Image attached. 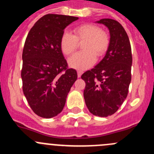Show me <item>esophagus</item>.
Masks as SVG:
<instances>
[{"mask_svg": "<svg viewBox=\"0 0 154 154\" xmlns=\"http://www.w3.org/2000/svg\"><path fill=\"white\" fill-rule=\"evenodd\" d=\"M82 73H83V72L81 71V70H78V71H77V75H78L79 78H80V77H81V75Z\"/></svg>", "mask_w": 154, "mask_h": 154, "instance_id": "34e87169", "label": "esophagus"}]
</instances>
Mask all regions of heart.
Returning a JSON list of instances; mask_svg holds the SVG:
<instances>
[{
    "label": "heart",
    "instance_id": "heart-1",
    "mask_svg": "<svg viewBox=\"0 0 154 154\" xmlns=\"http://www.w3.org/2000/svg\"><path fill=\"white\" fill-rule=\"evenodd\" d=\"M83 41V51L75 53L69 60V66L75 69H86L95 63L96 56H104L109 47L110 37L97 25L84 23L73 29V35L68 32L62 35L60 40L62 53L70 56L77 49L79 43Z\"/></svg>",
    "mask_w": 154,
    "mask_h": 154
}]
</instances>
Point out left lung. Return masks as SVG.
Wrapping results in <instances>:
<instances>
[{
	"instance_id": "8db88e82",
	"label": "left lung",
	"mask_w": 154,
	"mask_h": 154,
	"mask_svg": "<svg viewBox=\"0 0 154 154\" xmlns=\"http://www.w3.org/2000/svg\"><path fill=\"white\" fill-rule=\"evenodd\" d=\"M110 31L109 47L96 66L82 75L85 82L84 98L94 115L115 114L128 94L131 81L132 53L129 38L122 25L112 19H101Z\"/></svg>"
}]
</instances>
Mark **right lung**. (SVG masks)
<instances>
[{
  "instance_id": "obj_1",
  "label": "right lung",
  "mask_w": 154,
  "mask_h": 154,
  "mask_svg": "<svg viewBox=\"0 0 154 154\" xmlns=\"http://www.w3.org/2000/svg\"><path fill=\"white\" fill-rule=\"evenodd\" d=\"M76 17L44 15L31 28L23 49V91L38 116L51 118L63 111L66 97L77 79L60 47L64 29Z\"/></svg>"
}]
</instances>
